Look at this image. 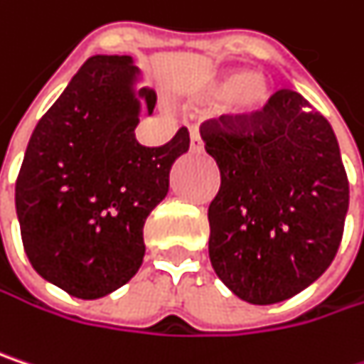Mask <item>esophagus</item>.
<instances>
[{
    "label": "esophagus",
    "mask_w": 364,
    "mask_h": 364,
    "mask_svg": "<svg viewBox=\"0 0 364 364\" xmlns=\"http://www.w3.org/2000/svg\"><path fill=\"white\" fill-rule=\"evenodd\" d=\"M189 148H191V151H202L204 149L202 137H200V133L196 129H191V133H189Z\"/></svg>",
    "instance_id": "obj_1"
}]
</instances>
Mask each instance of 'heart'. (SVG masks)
Listing matches in <instances>:
<instances>
[{
  "mask_svg": "<svg viewBox=\"0 0 364 364\" xmlns=\"http://www.w3.org/2000/svg\"><path fill=\"white\" fill-rule=\"evenodd\" d=\"M204 100H229L223 116L231 124H248L262 114L273 97L271 83L262 75H250L246 70H229L206 79L200 91Z\"/></svg>",
  "mask_w": 364,
  "mask_h": 364,
  "instance_id": "1",
  "label": "heart"
}]
</instances>
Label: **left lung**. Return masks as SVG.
<instances>
[{
    "instance_id": "obj_1",
    "label": "left lung",
    "mask_w": 364,
    "mask_h": 364,
    "mask_svg": "<svg viewBox=\"0 0 364 364\" xmlns=\"http://www.w3.org/2000/svg\"><path fill=\"white\" fill-rule=\"evenodd\" d=\"M202 139L220 171L208 206L218 279L260 306L300 294L329 269L348 215V177L329 120L300 93L279 91L252 131L213 122Z\"/></svg>"
}]
</instances>
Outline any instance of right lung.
I'll list each match as a JSON object with an SVG mask.
<instances>
[{
    "instance_id": "obj_1",
    "label": "right lung",
    "mask_w": 364,
    "mask_h": 364,
    "mask_svg": "<svg viewBox=\"0 0 364 364\" xmlns=\"http://www.w3.org/2000/svg\"><path fill=\"white\" fill-rule=\"evenodd\" d=\"M131 55H91L37 122L16 181V215L33 269L81 300L116 291L139 271L144 225L166 198L179 129L160 148L135 139L156 93Z\"/></svg>"
}]
</instances>
